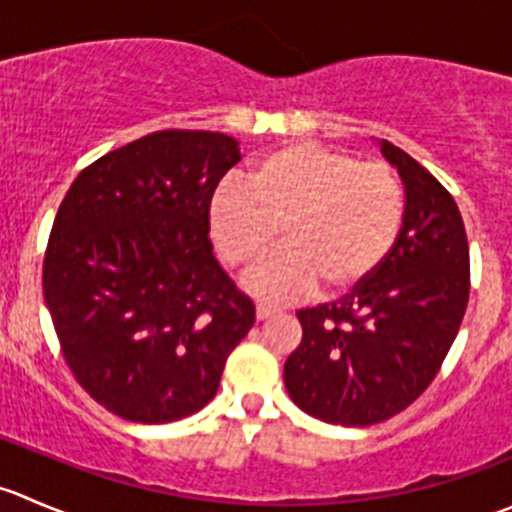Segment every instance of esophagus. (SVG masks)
I'll list each match as a JSON object with an SVG mask.
<instances>
[{
    "label": "esophagus",
    "instance_id": "1",
    "mask_svg": "<svg viewBox=\"0 0 512 512\" xmlns=\"http://www.w3.org/2000/svg\"><path fill=\"white\" fill-rule=\"evenodd\" d=\"M255 312H257V319H260V322H265V319L275 317L277 309H275V307H270V304H257Z\"/></svg>",
    "mask_w": 512,
    "mask_h": 512
}]
</instances>
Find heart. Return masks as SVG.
Instances as JSON below:
<instances>
[{"label":"heart","mask_w":512,"mask_h":512,"mask_svg":"<svg viewBox=\"0 0 512 512\" xmlns=\"http://www.w3.org/2000/svg\"><path fill=\"white\" fill-rule=\"evenodd\" d=\"M404 223V193L386 165L317 143H287L257 158L247 188L227 183L210 200V235L230 267H252L247 289L270 302L339 297L384 265Z\"/></svg>","instance_id":"obj_1"}]
</instances>
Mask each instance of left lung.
<instances>
[{
  "mask_svg": "<svg viewBox=\"0 0 512 512\" xmlns=\"http://www.w3.org/2000/svg\"><path fill=\"white\" fill-rule=\"evenodd\" d=\"M379 146L404 183L399 240L366 285L299 309L302 342L285 361L289 399L337 426H371L414 404L456 339L471 289L456 200L409 153Z\"/></svg>",
  "mask_w": 512,
  "mask_h": 512,
  "instance_id": "obj_1",
  "label": "left lung"
}]
</instances>
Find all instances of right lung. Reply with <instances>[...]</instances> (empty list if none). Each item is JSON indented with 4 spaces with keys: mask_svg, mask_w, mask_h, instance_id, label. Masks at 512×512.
Here are the masks:
<instances>
[{
    "mask_svg": "<svg viewBox=\"0 0 512 512\" xmlns=\"http://www.w3.org/2000/svg\"><path fill=\"white\" fill-rule=\"evenodd\" d=\"M225 133L156 131L84 168L61 200L44 299L66 364L103 409L170 423L210 404L255 304L213 255Z\"/></svg>",
    "mask_w": 512,
    "mask_h": 512,
    "instance_id": "right-lung-1",
    "label": "right lung"
}]
</instances>
